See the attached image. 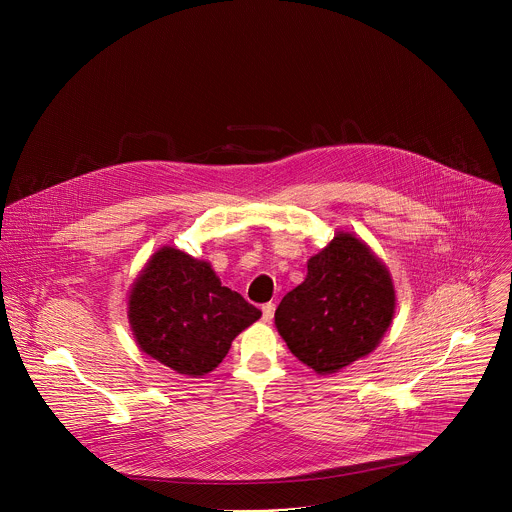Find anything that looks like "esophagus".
<instances>
[{
  "label": "esophagus",
  "instance_id": "esophagus-1",
  "mask_svg": "<svg viewBox=\"0 0 512 512\" xmlns=\"http://www.w3.org/2000/svg\"><path fill=\"white\" fill-rule=\"evenodd\" d=\"M261 312H263V322H271L273 320V314H275V304H265L263 308H261Z\"/></svg>",
  "mask_w": 512,
  "mask_h": 512
}]
</instances>
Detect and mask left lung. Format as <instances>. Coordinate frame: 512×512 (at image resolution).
Wrapping results in <instances>:
<instances>
[{"label":"left lung","mask_w":512,"mask_h":512,"mask_svg":"<svg viewBox=\"0 0 512 512\" xmlns=\"http://www.w3.org/2000/svg\"><path fill=\"white\" fill-rule=\"evenodd\" d=\"M397 308L389 267L354 233L338 231L308 259L306 279L283 296L275 328L316 375H336L369 356Z\"/></svg>","instance_id":"obj_1"}]
</instances>
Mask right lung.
<instances>
[{
  "label": "right lung",
  "instance_id": "obj_1",
  "mask_svg": "<svg viewBox=\"0 0 512 512\" xmlns=\"http://www.w3.org/2000/svg\"><path fill=\"white\" fill-rule=\"evenodd\" d=\"M127 318L141 352L178 375L204 377L261 312L225 287L208 261L166 245L131 283Z\"/></svg>",
  "mask_w": 512,
  "mask_h": 512
}]
</instances>
